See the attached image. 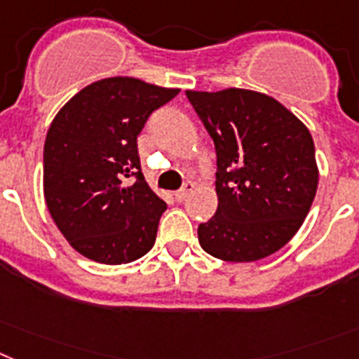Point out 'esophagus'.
<instances>
[{"label":"esophagus","mask_w":359,"mask_h":359,"mask_svg":"<svg viewBox=\"0 0 359 359\" xmlns=\"http://www.w3.org/2000/svg\"><path fill=\"white\" fill-rule=\"evenodd\" d=\"M194 188H195L194 182H186V184L182 186V188H180L179 191H177V194H175V198H177V201H184V198L188 197V195L191 194V191H194Z\"/></svg>","instance_id":"obj_1"}]
</instances>
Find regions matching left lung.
<instances>
[{
	"mask_svg": "<svg viewBox=\"0 0 359 359\" xmlns=\"http://www.w3.org/2000/svg\"><path fill=\"white\" fill-rule=\"evenodd\" d=\"M186 96L217 149L219 206L198 224V243L228 263L276 254L305 222L318 189L309 128L264 93L228 87Z\"/></svg>",
	"mask_w": 359,
	"mask_h": 359,
	"instance_id": "1",
	"label": "left lung"
}]
</instances>
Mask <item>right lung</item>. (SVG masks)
Here are the masks:
<instances>
[{"mask_svg": "<svg viewBox=\"0 0 359 359\" xmlns=\"http://www.w3.org/2000/svg\"><path fill=\"white\" fill-rule=\"evenodd\" d=\"M179 91L133 76L104 78L54 116L43 147L45 203L83 257L126 264L155 245L168 206L140 171L137 137L147 116Z\"/></svg>", "mask_w": 359, "mask_h": 359, "instance_id": "add662e5", "label": "right lung"}]
</instances>
